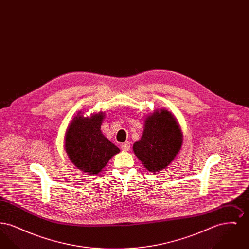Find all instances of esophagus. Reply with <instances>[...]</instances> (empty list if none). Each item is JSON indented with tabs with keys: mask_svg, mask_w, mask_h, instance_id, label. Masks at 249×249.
I'll list each match as a JSON object with an SVG mask.
<instances>
[{
	"mask_svg": "<svg viewBox=\"0 0 249 249\" xmlns=\"http://www.w3.org/2000/svg\"><path fill=\"white\" fill-rule=\"evenodd\" d=\"M120 147H121V149H122V150H124V151H129L130 148V142H123V143H121V144H120Z\"/></svg>",
	"mask_w": 249,
	"mask_h": 249,
	"instance_id": "34e87169",
	"label": "esophagus"
}]
</instances>
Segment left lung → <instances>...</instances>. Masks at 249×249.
<instances>
[{
    "instance_id": "obj_1",
    "label": "left lung",
    "mask_w": 249,
    "mask_h": 249,
    "mask_svg": "<svg viewBox=\"0 0 249 249\" xmlns=\"http://www.w3.org/2000/svg\"><path fill=\"white\" fill-rule=\"evenodd\" d=\"M139 141L133 143V152L146 170L159 172L177 157L183 142V134L178 120L165 109L156 110L144 119Z\"/></svg>"
}]
</instances>
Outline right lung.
Masks as SVG:
<instances>
[{
    "mask_svg": "<svg viewBox=\"0 0 249 249\" xmlns=\"http://www.w3.org/2000/svg\"><path fill=\"white\" fill-rule=\"evenodd\" d=\"M105 113L85 118L80 112L71 120L65 133L64 147L70 160L89 175H98L119 148L103 134Z\"/></svg>",
    "mask_w": 249,
    "mask_h": 249,
    "instance_id": "1",
    "label": "right lung"
}]
</instances>
